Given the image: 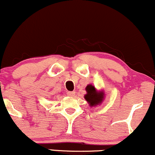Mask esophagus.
<instances>
[{
	"mask_svg": "<svg viewBox=\"0 0 155 155\" xmlns=\"http://www.w3.org/2000/svg\"><path fill=\"white\" fill-rule=\"evenodd\" d=\"M67 94L69 97H74L75 96V91H68Z\"/></svg>",
	"mask_w": 155,
	"mask_h": 155,
	"instance_id": "esophagus-1",
	"label": "esophagus"
}]
</instances>
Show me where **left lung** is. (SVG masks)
<instances>
[{"label": "left lung", "instance_id": "left-lung-1", "mask_svg": "<svg viewBox=\"0 0 155 155\" xmlns=\"http://www.w3.org/2000/svg\"><path fill=\"white\" fill-rule=\"evenodd\" d=\"M85 89L87 94L84 95V99L89 104L90 107H95L102 103L105 98L104 91H97L92 84H88Z\"/></svg>", "mask_w": 155, "mask_h": 155}]
</instances>
